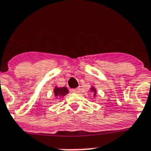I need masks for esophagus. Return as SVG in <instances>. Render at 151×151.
Segmentation results:
<instances>
[{
	"instance_id": "34e87169",
	"label": "esophagus",
	"mask_w": 151,
	"mask_h": 151,
	"mask_svg": "<svg viewBox=\"0 0 151 151\" xmlns=\"http://www.w3.org/2000/svg\"><path fill=\"white\" fill-rule=\"evenodd\" d=\"M72 91L75 93H80V89H79V88H76V89H72Z\"/></svg>"
}]
</instances>
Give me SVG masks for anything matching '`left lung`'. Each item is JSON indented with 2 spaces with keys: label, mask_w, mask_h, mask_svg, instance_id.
I'll list each match as a JSON object with an SVG mask.
<instances>
[{
  "label": "left lung",
  "mask_w": 151,
  "mask_h": 151,
  "mask_svg": "<svg viewBox=\"0 0 151 151\" xmlns=\"http://www.w3.org/2000/svg\"><path fill=\"white\" fill-rule=\"evenodd\" d=\"M92 90H93V91H94V93H96V91L94 90V89H93H93H92Z\"/></svg>",
  "instance_id": "obj_1"
}]
</instances>
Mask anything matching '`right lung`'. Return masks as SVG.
I'll return each instance as SVG.
<instances>
[{
    "label": "right lung",
    "instance_id": "add662e5",
    "mask_svg": "<svg viewBox=\"0 0 151 151\" xmlns=\"http://www.w3.org/2000/svg\"><path fill=\"white\" fill-rule=\"evenodd\" d=\"M68 92V89L65 87H62V88H57V87H55V89H54L55 95L57 97L63 96L66 95Z\"/></svg>",
    "mask_w": 151,
    "mask_h": 151
}]
</instances>
